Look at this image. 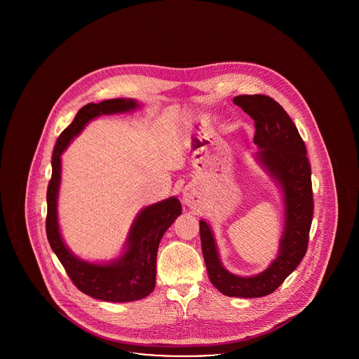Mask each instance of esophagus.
<instances>
[{
  "label": "esophagus",
  "mask_w": 359,
  "mask_h": 359,
  "mask_svg": "<svg viewBox=\"0 0 359 359\" xmlns=\"http://www.w3.org/2000/svg\"><path fill=\"white\" fill-rule=\"evenodd\" d=\"M183 202L189 207H196L201 203V192L194 184H189L183 191Z\"/></svg>",
  "instance_id": "esophagus-1"
}]
</instances>
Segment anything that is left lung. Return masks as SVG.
<instances>
[{
  "label": "left lung",
  "instance_id": "left-lung-1",
  "mask_svg": "<svg viewBox=\"0 0 359 359\" xmlns=\"http://www.w3.org/2000/svg\"><path fill=\"white\" fill-rule=\"evenodd\" d=\"M233 102L256 125L255 158L281 189L284 226L277 257L255 276H237L223 266L211 226L201 219V242L211 284L230 297H262L277 290L307 252L313 214L311 167L304 141L287 111L266 95H237Z\"/></svg>",
  "mask_w": 359,
  "mask_h": 359
}]
</instances>
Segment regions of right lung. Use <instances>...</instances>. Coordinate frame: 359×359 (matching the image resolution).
<instances>
[{"label":"right lung","mask_w":359,"mask_h":359,"mask_svg":"<svg viewBox=\"0 0 359 359\" xmlns=\"http://www.w3.org/2000/svg\"><path fill=\"white\" fill-rule=\"evenodd\" d=\"M140 107L132 98L88 103L57 138L52 154V176L47 189V237L51 249L75 287L86 294L111 303H128L147 297L156 285V257L167 229L182 214L176 196L144 207L132 223L123 252L107 262H90L75 256L65 243L57 222V198L62 180V158L69 142L86 125L100 116L129 113Z\"/></svg>","instance_id":"right-lung-1"}]
</instances>
